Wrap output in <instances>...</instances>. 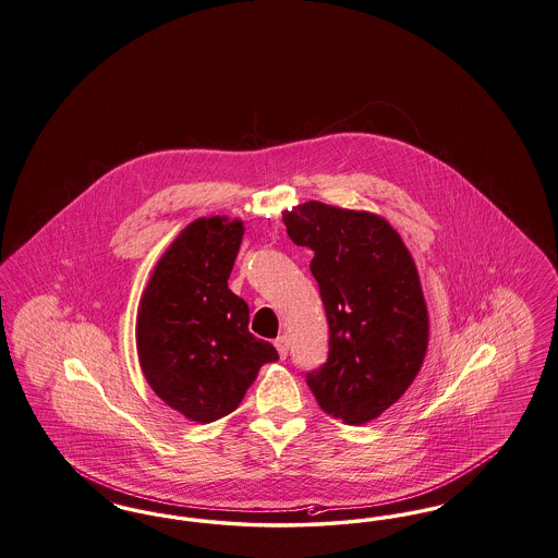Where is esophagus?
Instances as JSON below:
<instances>
[{"mask_svg":"<svg viewBox=\"0 0 558 558\" xmlns=\"http://www.w3.org/2000/svg\"><path fill=\"white\" fill-rule=\"evenodd\" d=\"M274 347L278 349L280 359H287V355H289V338H287V336H278V338L274 340Z\"/></svg>","mask_w":558,"mask_h":558,"instance_id":"34e87169","label":"esophagus"}]
</instances>
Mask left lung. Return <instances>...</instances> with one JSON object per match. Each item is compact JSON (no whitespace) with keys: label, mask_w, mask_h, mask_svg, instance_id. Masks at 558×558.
<instances>
[{"label":"left lung","mask_w":558,"mask_h":558,"mask_svg":"<svg viewBox=\"0 0 558 558\" xmlns=\"http://www.w3.org/2000/svg\"><path fill=\"white\" fill-rule=\"evenodd\" d=\"M290 241L313 251L330 328L324 365L307 372L317 404L342 424L376 420L401 399L427 351V307L411 253L367 211L307 201L282 218Z\"/></svg>","instance_id":"8db88e82"}]
</instances>
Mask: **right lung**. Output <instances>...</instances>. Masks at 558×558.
Here are the masks:
<instances>
[{
	"label": "right lung",
	"instance_id": "obj_1",
	"mask_svg": "<svg viewBox=\"0 0 558 558\" xmlns=\"http://www.w3.org/2000/svg\"><path fill=\"white\" fill-rule=\"evenodd\" d=\"M243 222L220 216L186 226L141 299L136 347L157 397L186 420L232 413L278 351L248 332V307L228 289Z\"/></svg>",
	"mask_w": 558,
	"mask_h": 558
}]
</instances>
